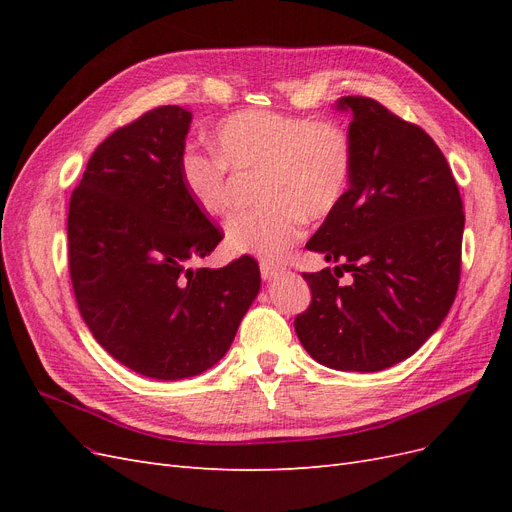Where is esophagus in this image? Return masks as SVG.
<instances>
[{
  "instance_id": "esophagus-1",
  "label": "esophagus",
  "mask_w": 512,
  "mask_h": 512,
  "mask_svg": "<svg viewBox=\"0 0 512 512\" xmlns=\"http://www.w3.org/2000/svg\"><path fill=\"white\" fill-rule=\"evenodd\" d=\"M284 271V265H280V262H273V260H260V273L265 280H273V277H277Z\"/></svg>"
}]
</instances>
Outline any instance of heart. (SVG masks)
<instances>
[{"instance_id":"1","label":"heart","mask_w":512,"mask_h":512,"mask_svg":"<svg viewBox=\"0 0 512 512\" xmlns=\"http://www.w3.org/2000/svg\"><path fill=\"white\" fill-rule=\"evenodd\" d=\"M213 151L185 147L179 177L196 209L220 218L232 207L230 173L258 175L256 211L228 222L232 252L280 258L301 237L305 218L324 220L350 188L352 143L329 119L273 111L228 115L211 134Z\"/></svg>"}]
</instances>
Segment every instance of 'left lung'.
I'll list each match as a JSON object with an SVG mask.
<instances>
[{"instance_id": "left-lung-1", "label": "left lung", "mask_w": 512, "mask_h": 512, "mask_svg": "<svg viewBox=\"0 0 512 512\" xmlns=\"http://www.w3.org/2000/svg\"><path fill=\"white\" fill-rule=\"evenodd\" d=\"M350 111V188L307 250L335 269L303 273L312 303L294 318L303 348L339 371L408 359L451 309L461 275L463 203L444 153L416 123L365 96ZM344 270L353 282L339 285Z\"/></svg>"}]
</instances>
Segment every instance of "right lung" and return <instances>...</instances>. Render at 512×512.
Segmentation results:
<instances>
[{"label":"right lung","mask_w":512,"mask_h":512,"mask_svg":"<svg viewBox=\"0 0 512 512\" xmlns=\"http://www.w3.org/2000/svg\"><path fill=\"white\" fill-rule=\"evenodd\" d=\"M192 113L158 106L104 138L70 196L68 265L98 344L136 374L181 380L228 352L260 288L241 256L200 265L224 237L179 177Z\"/></svg>","instance_id":"obj_1"}]
</instances>
